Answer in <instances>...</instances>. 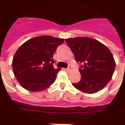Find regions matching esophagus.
Returning <instances> with one entry per match:
<instances>
[{
    "label": "esophagus",
    "instance_id": "34e87169",
    "mask_svg": "<svg viewBox=\"0 0 125 125\" xmlns=\"http://www.w3.org/2000/svg\"><path fill=\"white\" fill-rule=\"evenodd\" d=\"M67 70H68V71H71V69H72L71 65H69V67H67Z\"/></svg>",
    "mask_w": 125,
    "mask_h": 125
}]
</instances>
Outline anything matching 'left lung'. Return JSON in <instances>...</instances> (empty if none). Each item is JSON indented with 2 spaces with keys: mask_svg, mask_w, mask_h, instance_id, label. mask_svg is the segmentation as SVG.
<instances>
[{
  "mask_svg": "<svg viewBox=\"0 0 125 125\" xmlns=\"http://www.w3.org/2000/svg\"><path fill=\"white\" fill-rule=\"evenodd\" d=\"M67 44L74 54L81 80L73 85L86 93H97L106 85L112 77L115 62L110 51L97 40L87 37L68 38Z\"/></svg>",
  "mask_w": 125,
  "mask_h": 125,
  "instance_id": "obj_1",
  "label": "left lung"
}]
</instances>
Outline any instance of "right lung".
I'll return each mask as SVG.
<instances>
[{
	"label": "right lung",
	"instance_id": "right-lung-1",
	"mask_svg": "<svg viewBox=\"0 0 125 125\" xmlns=\"http://www.w3.org/2000/svg\"><path fill=\"white\" fill-rule=\"evenodd\" d=\"M63 39L49 36L30 39L17 49L12 61L13 71L21 85L32 92L51 86L60 69H54L53 54Z\"/></svg>",
	"mask_w": 125,
	"mask_h": 125
}]
</instances>
